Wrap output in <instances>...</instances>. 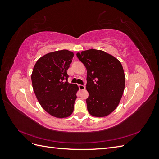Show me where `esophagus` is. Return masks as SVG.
I'll use <instances>...</instances> for the list:
<instances>
[{
    "label": "esophagus",
    "mask_w": 159,
    "mask_h": 159,
    "mask_svg": "<svg viewBox=\"0 0 159 159\" xmlns=\"http://www.w3.org/2000/svg\"><path fill=\"white\" fill-rule=\"evenodd\" d=\"M79 88L80 90H84L85 89V86L84 85H79Z\"/></svg>",
    "instance_id": "esophagus-1"
}]
</instances>
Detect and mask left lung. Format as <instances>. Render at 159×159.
Returning a JSON list of instances; mask_svg holds the SVG:
<instances>
[{"mask_svg":"<svg viewBox=\"0 0 159 159\" xmlns=\"http://www.w3.org/2000/svg\"><path fill=\"white\" fill-rule=\"evenodd\" d=\"M76 55L87 69L88 112L97 117L107 116L117 108L124 91L125 77L121 62L105 52L95 49Z\"/></svg>","mask_w":159,"mask_h":159,"instance_id":"8db88e82","label":"left lung"}]
</instances>
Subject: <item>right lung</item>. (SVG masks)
I'll return each instance as SVG.
<instances>
[{
  "mask_svg": "<svg viewBox=\"0 0 159 159\" xmlns=\"http://www.w3.org/2000/svg\"><path fill=\"white\" fill-rule=\"evenodd\" d=\"M74 53L62 50L41 57L31 75L36 98L47 113L57 118L68 117L74 111L78 86L68 82L67 74Z\"/></svg>",
  "mask_w": 159,
  "mask_h": 159,
  "instance_id": "obj_1",
  "label": "right lung"
}]
</instances>
